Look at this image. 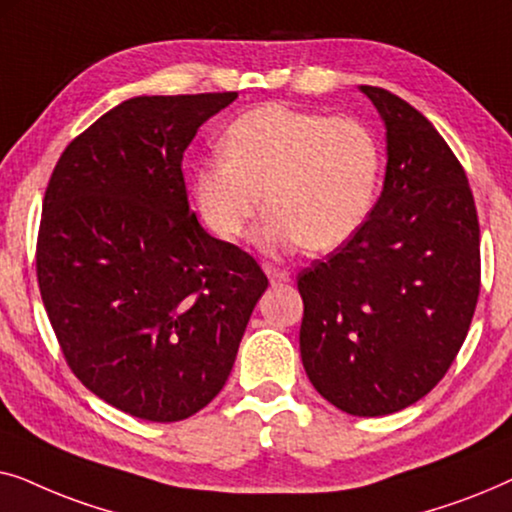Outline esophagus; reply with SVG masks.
Wrapping results in <instances>:
<instances>
[{
	"label": "esophagus",
	"mask_w": 512,
	"mask_h": 512,
	"mask_svg": "<svg viewBox=\"0 0 512 512\" xmlns=\"http://www.w3.org/2000/svg\"><path fill=\"white\" fill-rule=\"evenodd\" d=\"M265 275H268V279L272 284H282V282H289V272L279 268V265H272V263H265L263 265Z\"/></svg>",
	"instance_id": "34e87169"
}]
</instances>
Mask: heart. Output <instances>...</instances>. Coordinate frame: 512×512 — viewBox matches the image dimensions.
<instances>
[{
  "mask_svg": "<svg viewBox=\"0 0 512 512\" xmlns=\"http://www.w3.org/2000/svg\"><path fill=\"white\" fill-rule=\"evenodd\" d=\"M382 165L380 137L361 118L263 104L228 125L221 156L195 167L191 191L223 242L240 240L265 200L258 249L331 251L368 221Z\"/></svg>",
  "mask_w": 512,
  "mask_h": 512,
  "instance_id": "heart-1",
  "label": "heart"
}]
</instances>
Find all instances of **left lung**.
<instances>
[{"label":"left lung","instance_id":"8db88e82","mask_svg":"<svg viewBox=\"0 0 512 512\" xmlns=\"http://www.w3.org/2000/svg\"><path fill=\"white\" fill-rule=\"evenodd\" d=\"M387 128L380 200L352 240L298 275L300 356L347 415H391L429 394L464 345L480 293V226L466 172L438 130L361 86Z\"/></svg>","mask_w":512,"mask_h":512}]
</instances>
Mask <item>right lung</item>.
Returning <instances> with one entry per match:
<instances>
[{
    "label": "right lung",
    "instance_id": "add662e5",
    "mask_svg": "<svg viewBox=\"0 0 512 512\" xmlns=\"http://www.w3.org/2000/svg\"><path fill=\"white\" fill-rule=\"evenodd\" d=\"M237 93L125 100L62 151L37 240L72 373L114 408L179 422L226 384L268 277L188 207L181 160Z\"/></svg>",
    "mask_w": 512,
    "mask_h": 512
}]
</instances>
